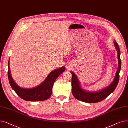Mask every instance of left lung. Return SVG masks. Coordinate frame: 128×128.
Returning <instances> with one entry per match:
<instances>
[{
  "instance_id": "obj_1",
  "label": "left lung",
  "mask_w": 128,
  "mask_h": 128,
  "mask_svg": "<svg viewBox=\"0 0 128 128\" xmlns=\"http://www.w3.org/2000/svg\"><path fill=\"white\" fill-rule=\"evenodd\" d=\"M114 44L118 52L119 66L113 82L108 87L103 89L100 91L96 92H87L83 90L81 88L80 82L77 76L71 72L72 74V93L76 99L87 103L98 102L102 101L103 100L106 98L116 90L119 80V73L121 67V60L120 59V50L118 44L116 42H114Z\"/></svg>"
}]
</instances>
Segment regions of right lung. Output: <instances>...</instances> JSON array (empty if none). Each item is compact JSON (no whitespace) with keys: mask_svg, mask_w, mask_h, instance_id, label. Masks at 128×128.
<instances>
[{"mask_svg":"<svg viewBox=\"0 0 128 128\" xmlns=\"http://www.w3.org/2000/svg\"><path fill=\"white\" fill-rule=\"evenodd\" d=\"M9 60L8 62V79L11 87L22 99L29 102L43 101L48 99L52 93V88L57 78L65 70L62 67L51 72L46 80L38 86L31 89L21 88L16 84L11 75Z\"/></svg>","mask_w":128,"mask_h":128,"instance_id":"obj_1","label":"right lung"}]
</instances>
